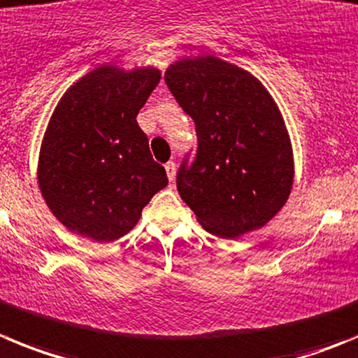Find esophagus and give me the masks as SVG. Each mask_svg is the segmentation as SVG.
<instances>
[{
  "label": "esophagus",
  "mask_w": 358,
  "mask_h": 358,
  "mask_svg": "<svg viewBox=\"0 0 358 358\" xmlns=\"http://www.w3.org/2000/svg\"><path fill=\"white\" fill-rule=\"evenodd\" d=\"M164 168H166V175H168L169 182H173V180H175V175H176V164L168 162L166 166H164Z\"/></svg>",
  "instance_id": "34e87169"
}]
</instances>
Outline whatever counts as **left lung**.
<instances>
[{
  "label": "left lung",
  "mask_w": 358,
  "mask_h": 358,
  "mask_svg": "<svg viewBox=\"0 0 358 358\" xmlns=\"http://www.w3.org/2000/svg\"><path fill=\"white\" fill-rule=\"evenodd\" d=\"M164 81L194 120L198 150L176 189L199 224L220 238L255 231L279 212L293 185L285 120L258 79L215 56L176 62Z\"/></svg>",
  "instance_id": "1"
}]
</instances>
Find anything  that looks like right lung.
I'll list each match as a JSON object with an SVG mask.
<instances>
[{
  "mask_svg": "<svg viewBox=\"0 0 358 358\" xmlns=\"http://www.w3.org/2000/svg\"><path fill=\"white\" fill-rule=\"evenodd\" d=\"M159 81L153 66L125 72L103 65L56 106L40 146L38 185L70 231L95 242L118 240L168 185L136 120Z\"/></svg>",
  "mask_w": 358,
  "mask_h": 358,
  "instance_id": "add662e5",
  "label": "right lung"
}]
</instances>
